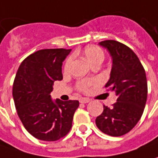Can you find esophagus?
<instances>
[{"mask_svg": "<svg viewBox=\"0 0 158 158\" xmlns=\"http://www.w3.org/2000/svg\"><path fill=\"white\" fill-rule=\"evenodd\" d=\"M79 101H80V103H82V104H87V103H89L90 100H89V98H80V99H79Z\"/></svg>", "mask_w": 158, "mask_h": 158, "instance_id": "obj_1", "label": "esophagus"}]
</instances>
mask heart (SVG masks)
<instances>
[{
  "label": "heart",
  "mask_w": 158,
  "mask_h": 158,
  "mask_svg": "<svg viewBox=\"0 0 158 158\" xmlns=\"http://www.w3.org/2000/svg\"><path fill=\"white\" fill-rule=\"evenodd\" d=\"M84 53H85V56L87 58V60L91 64H93L96 61H103L104 58H105V53L103 52V50L99 46H86V48L84 50ZM72 60H73L72 56L68 58V60L65 63V70L69 69ZM96 82H97V81L94 79H84V80H82V81L77 82L76 87L80 91L86 92L89 88L90 86L94 85Z\"/></svg>",
  "instance_id": "heart-1"
}]
</instances>
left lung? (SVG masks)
<instances>
[{
	"instance_id": "obj_1",
	"label": "left lung",
	"mask_w": 158,
	"mask_h": 158,
	"mask_svg": "<svg viewBox=\"0 0 158 158\" xmlns=\"http://www.w3.org/2000/svg\"><path fill=\"white\" fill-rule=\"evenodd\" d=\"M99 45L112 56V70L106 87L115 91L117 102L111 108L104 106L96 125L108 135L121 136L133 129L143 115L148 95L146 74L128 46L115 40H105Z\"/></svg>"
}]
</instances>
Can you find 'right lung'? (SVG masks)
Listing matches in <instances>:
<instances>
[{
	"mask_svg": "<svg viewBox=\"0 0 158 158\" xmlns=\"http://www.w3.org/2000/svg\"><path fill=\"white\" fill-rule=\"evenodd\" d=\"M71 49H43L23 60L13 84L16 112L25 129L35 138L54 142L72 127L77 100H52L55 81L62 80L61 67Z\"/></svg>",
	"mask_w": 158,
	"mask_h": 158,
	"instance_id": "1",
	"label": "right lung"
}]
</instances>
